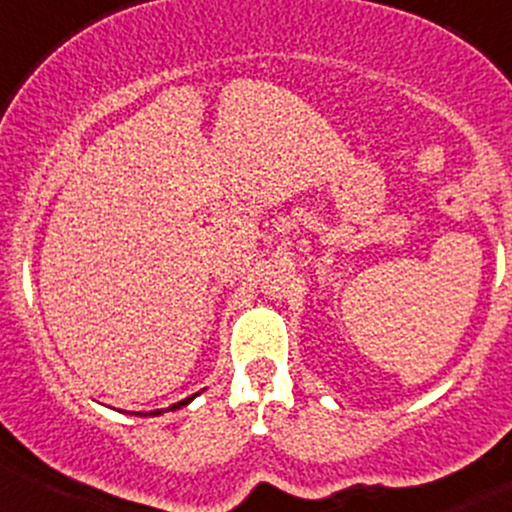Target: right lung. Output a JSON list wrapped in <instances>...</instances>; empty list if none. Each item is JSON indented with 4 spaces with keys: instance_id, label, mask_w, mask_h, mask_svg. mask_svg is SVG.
I'll use <instances>...</instances> for the list:
<instances>
[{
    "instance_id": "right-lung-1",
    "label": "right lung",
    "mask_w": 512,
    "mask_h": 512,
    "mask_svg": "<svg viewBox=\"0 0 512 512\" xmlns=\"http://www.w3.org/2000/svg\"><path fill=\"white\" fill-rule=\"evenodd\" d=\"M197 396V393H193V396H188V398H183V400H178V403H174L171 405V408H166V410H178V408H183V405H188L190 400H193ZM166 410H150V412H133V415H140V417H155V415H162V412H166Z\"/></svg>"
}]
</instances>
